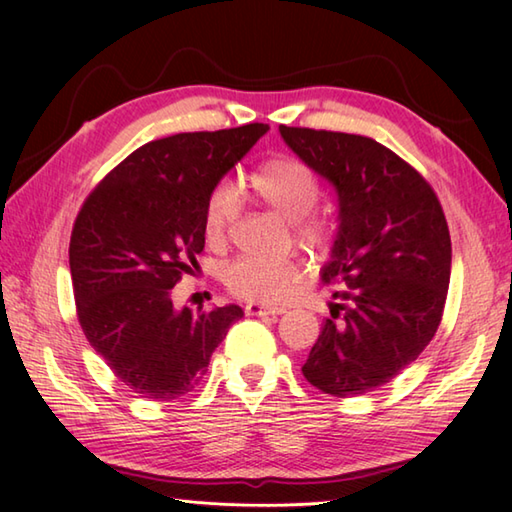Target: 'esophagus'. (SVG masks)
Returning a JSON list of instances; mask_svg holds the SVG:
<instances>
[{"label":"esophagus","instance_id":"obj_1","mask_svg":"<svg viewBox=\"0 0 512 512\" xmlns=\"http://www.w3.org/2000/svg\"><path fill=\"white\" fill-rule=\"evenodd\" d=\"M244 312L248 314V317H277V314L286 312V310L284 308H268V306H262V303H248Z\"/></svg>","mask_w":512,"mask_h":512}]
</instances>
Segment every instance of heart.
Masks as SVG:
<instances>
[{"instance_id":"1","label":"heart","mask_w":512,"mask_h":512,"mask_svg":"<svg viewBox=\"0 0 512 512\" xmlns=\"http://www.w3.org/2000/svg\"><path fill=\"white\" fill-rule=\"evenodd\" d=\"M250 189L270 209L288 222H295L297 235L308 244L328 239L330 226L323 217H310L319 198V178L306 162L290 156H277L262 162L248 178ZM235 198L228 187L211 191L204 206V235L211 244H220L235 220ZM299 281V266L292 259H270L242 255L224 270V284L233 295L255 303H277Z\"/></svg>"}]
</instances>
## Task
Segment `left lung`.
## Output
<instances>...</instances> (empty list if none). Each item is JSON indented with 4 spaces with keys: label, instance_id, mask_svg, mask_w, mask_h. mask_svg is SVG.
Returning a JSON list of instances; mask_svg holds the SVG:
<instances>
[{
    "label": "left lung",
    "instance_id": "1",
    "mask_svg": "<svg viewBox=\"0 0 512 512\" xmlns=\"http://www.w3.org/2000/svg\"><path fill=\"white\" fill-rule=\"evenodd\" d=\"M299 160L332 184L339 202L325 281V319L301 372L323 394H369L422 354L436 334L451 279V237L436 193L420 173L376 140L279 125Z\"/></svg>",
    "mask_w": 512,
    "mask_h": 512
}]
</instances>
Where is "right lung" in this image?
I'll list each match as a JSON object with an SVG mask.
<instances>
[{"label": "right lung", "instance_id": "right-lung-1", "mask_svg": "<svg viewBox=\"0 0 512 512\" xmlns=\"http://www.w3.org/2000/svg\"><path fill=\"white\" fill-rule=\"evenodd\" d=\"M268 129L250 123L151 140L107 173L76 217L70 273L83 334L143 398L189 394L244 317L235 303L200 314L176 308L171 288L204 250L211 191Z\"/></svg>", "mask_w": 512, "mask_h": 512}]
</instances>
